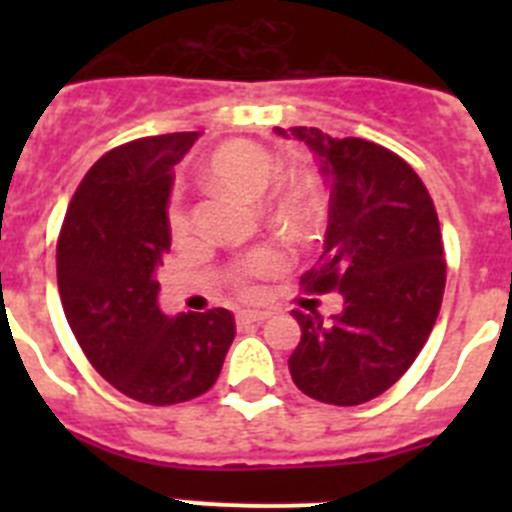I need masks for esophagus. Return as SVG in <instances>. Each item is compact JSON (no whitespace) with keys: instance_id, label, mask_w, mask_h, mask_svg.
<instances>
[{"instance_id":"obj_1","label":"esophagus","mask_w":512,"mask_h":512,"mask_svg":"<svg viewBox=\"0 0 512 512\" xmlns=\"http://www.w3.org/2000/svg\"><path fill=\"white\" fill-rule=\"evenodd\" d=\"M269 318V312H264V310H243V312H238V325H241V328H246V325H256V323H264V320Z\"/></svg>"}]
</instances>
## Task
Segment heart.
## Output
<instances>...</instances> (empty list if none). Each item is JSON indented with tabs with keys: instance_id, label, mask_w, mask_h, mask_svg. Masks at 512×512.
Here are the masks:
<instances>
[{
	"instance_id": "b5f03b06",
	"label": "heart",
	"mask_w": 512,
	"mask_h": 512,
	"mask_svg": "<svg viewBox=\"0 0 512 512\" xmlns=\"http://www.w3.org/2000/svg\"><path fill=\"white\" fill-rule=\"evenodd\" d=\"M277 158L264 148L253 143H230L215 151L205 166L207 182L220 189L241 194L246 200L256 202L266 195V212L274 220L292 230H305L318 215V192L315 184L302 174H277ZM171 233L176 238L187 235L189 230V212L179 202L169 210ZM282 269V256L271 248H259L248 253L241 266L235 269V282L248 289L251 279L271 277Z\"/></svg>"
}]
</instances>
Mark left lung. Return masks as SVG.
Returning <instances> with one entry per match:
<instances>
[{
  "mask_svg": "<svg viewBox=\"0 0 512 512\" xmlns=\"http://www.w3.org/2000/svg\"><path fill=\"white\" fill-rule=\"evenodd\" d=\"M320 158L330 184L320 266L307 292L343 297L338 315L295 310L302 338L289 374L307 397L361 405L387 392L425 346L446 287L441 228L431 194L397 153L318 128H274Z\"/></svg>",
  "mask_w": 512,
  "mask_h": 512,
  "instance_id": "8db88e82",
  "label": "left lung"
}]
</instances>
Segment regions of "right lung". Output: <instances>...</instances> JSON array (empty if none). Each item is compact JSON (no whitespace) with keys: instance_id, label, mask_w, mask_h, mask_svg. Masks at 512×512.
Listing matches in <instances>:
<instances>
[{"instance_id":"1","label":"right lung","mask_w":512,"mask_h":512,"mask_svg":"<svg viewBox=\"0 0 512 512\" xmlns=\"http://www.w3.org/2000/svg\"><path fill=\"white\" fill-rule=\"evenodd\" d=\"M200 133L130 140L87 171L58 238V292L92 366L148 405L200 397L235 338L223 307L166 315L156 269L171 248V169Z\"/></svg>"}]
</instances>
